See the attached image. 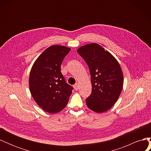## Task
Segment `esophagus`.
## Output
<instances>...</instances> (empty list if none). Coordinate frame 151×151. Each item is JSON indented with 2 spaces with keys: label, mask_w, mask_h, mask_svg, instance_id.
<instances>
[{
  "label": "esophagus",
  "mask_w": 151,
  "mask_h": 151,
  "mask_svg": "<svg viewBox=\"0 0 151 151\" xmlns=\"http://www.w3.org/2000/svg\"><path fill=\"white\" fill-rule=\"evenodd\" d=\"M74 89H75L76 91L78 90V89H79V84H78V83L75 84L74 85Z\"/></svg>",
  "instance_id": "obj_1"
}]
</instances>
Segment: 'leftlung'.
I'll use <instances>...</instances> for the list:
<instances>
[{"instance_id": "left-lung-1", "label": "left lung", "mask_w": 151, "mask_h": 151, "mask_svg": "<svg viewBox=\"0 0 151 151\" xmlns=\"http://www.w3.org/2000/svg\"><path fill=\"white\" fill-rule=\"evenodd\" d=\"M88 64L92 91L86 102L95 112L103 113L111 108L122 92L123 76L120 65L112 55L97 43L86 45L77 50Z\"/></svg>"}]
</instances>
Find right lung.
I'll return each mask as SVG.
<instances>
[{
  "label": "right lung",
  "instance_id": "add662e5",
  "mask_svg": "<svg viewBox=\"0 0 151 151\" xmlns=\"http://www.w3.org/2000/svg\"><path fill=\"white\" fill-rule=\"evenodd\" d=\"M70 49L53 45L36 59L29 75V89L35 102L50 113L60 111L68 103L72 87L60 72L61 64Z\"/></svg>",
  "mask_w": 151,
  "mask_h": 151
}]
</instances>
